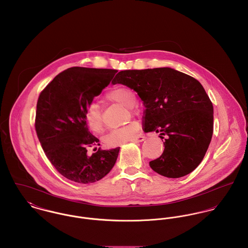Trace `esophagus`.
Masks as SVG:
<instances>
[{
    "label": "esophagus",
    "instance_id": "1",
    "mask_svg": "<svg viewBox=\"0 0 248 248\" xmlns=\"http://www.w3.org/2000/svg\"><path fill=\"white\" fill-rule=\"evenodd\" d=\"M144 140H145V138L143 137V136H139V137L133 139L131 141L132 142H140V141H143Z\"/></svg>",
    "mask_w": 248,
    "mask_h": 248
}]
</instances>
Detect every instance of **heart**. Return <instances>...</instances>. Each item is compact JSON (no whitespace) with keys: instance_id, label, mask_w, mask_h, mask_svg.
Masks as SVG:
<instances>
[{"instance_id":"b5f03b06","label":"heart","mask_w":248,"mask_h":248,"mask_svg":"<svg viewBox=\"0 0 248 248\" xmlns=\"http://www.w3.org/2000/svg\"><path fill=\"white\" fill-rule=\"evenodd\" d=\"M107 99L111 102L119 103L132 111V107L135 105L136 98L129 89L124 87H116L113 88L106 95ZM84 121L88 128L95 132L100 133L104 130V119L102 116L101 108L98 104L92 103L90 104L84 113ZM140 130V124L137 122H130L125 125L117 127L110 130L105 136V142L108 146H117L125 141L131 140L137 137Z\"/></svg>"}]
</instances>
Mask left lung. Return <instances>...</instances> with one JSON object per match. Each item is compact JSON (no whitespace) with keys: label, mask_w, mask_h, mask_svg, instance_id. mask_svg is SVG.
<instances>
[{"label":"left lung","mask_w":248,"mask_h":248,"mask_svg":"<svg viewBox=\"0 0 248 248\" xmlns=\"http://www.w3.org/2000/svg\"><path fill=\"white\" fill-rule=\"evenodd\" d=\"M136 91L145 108L143 131L160 133L164 152L149 162L167 178H181L202 161L213 134V106L191 76L170 67L120 71L112 81Z\"/></svg>","instance_id":"8db88e82"}]
</instances>
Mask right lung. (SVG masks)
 Masks as SVG:
<instances>
[{
    "instance_id": "add662e5",
    "label": "right lung",
    "mask_w": 248,
    "mask_h": 248,
    "mask_svg": "<svg viewBox=\"0 0 248 248\" xmlns=\"http://www.w3.org/2000/svg\"><path fill=\"white\" fill-rule=\"evenodd\" d=\"M118 72L115 69L71 67L60 74L41 92L35 128L50 163L66 179L91 184L103 179L115 165L120 147L87 149L99 144L84 121V113Z\"/></svg>"
}]
</instances>
